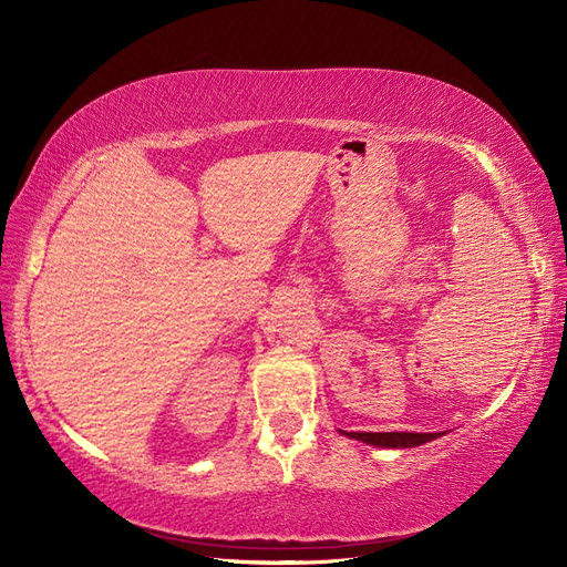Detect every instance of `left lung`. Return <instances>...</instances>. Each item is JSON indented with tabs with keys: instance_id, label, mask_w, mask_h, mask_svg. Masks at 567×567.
Listing matches in <instances>:
<instances>
[{
	"instance_id": "obj_1",
	"label": "left lung",
	"mask_w": 567,
	"mask_h": 567,
	"mask_svg": "<svg viewBox=\"0 0 567 567\" xmlns=\"http://www.w3.org/2000/svg\"><path fill=\"white\" fill-rule=\"evenodd\" d=\"M352 440H362L373 447H390V450H402V447H419V444L431 442L440 437L442 433H346Z\"/></svg>"
}]
</instances>
